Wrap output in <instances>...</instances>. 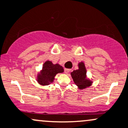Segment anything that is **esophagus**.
Masks as SVG:
<instances>
[{
	"mask_svg": "<svg viewBox=\"0 0 128 128\" xmlns=\"http://www.w3.org/2000/svg\"><path fill=\"white\" fill-rule=\"evenodd\" d=\"M70 71V69L69 68H64V72H65L66 74H68Z\"/></svg>",
	"mask_w": 128,
	"mask_h": 128,
	"instance_id": "34e87169",
	"label": "esophagus"
}]
</instances>
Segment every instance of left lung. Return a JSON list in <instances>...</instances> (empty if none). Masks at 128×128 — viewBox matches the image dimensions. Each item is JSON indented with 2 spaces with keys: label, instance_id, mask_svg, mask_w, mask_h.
I'll use <instances>...</instances> for the list:
<instances>
[{
  "label": "left lung",
  "instance_id": "obj_1",
  "mask_svg": "<svg viewBox=\"0 0 128 128\" xmlns=\"http://www.w3.org/2000/svg\"><path fill=\"white\" fill-rule=\"evenodd\" d=\"M70 74L74 83L80 90L87 88L92 84V82L86 78V70L84 63L82 62L78 64V69L74 70L73 72H71Z\"/></svg>",
  "mask_w": 128,
  "mask_h": 128
}]
</instances>
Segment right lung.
I'll return each instance as SVG.
<instances>
[{
  "label": "right lung",
  "mask_w": 128,
  "mask_h": 128,
  "mask_svg": "<svg viewBox=\"0 0 128 128\" xmlns=\"http://www.w3.org/2000/svg\"><path fill=\"white\" fill-rule=\"evenodd\" d=\"M64 72L63 68L60 64H53L52 61L46 60L43 65L42 70L37 76V82L41 85H48L53 83L54 76L58 73Z\"/></svg>",
  "instance_id": "right-lung-1"
}]
</instances>
